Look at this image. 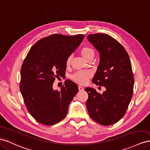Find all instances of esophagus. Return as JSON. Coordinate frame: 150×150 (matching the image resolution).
Returning a JSON list of instances; mask_svg holds the SVG:
<instances>
[{
  "label": "esophagus",
  "mask_w": 150,
  "mask_h": 150,
  "mask_svg": "<svg viewBox=\"0 0 150 150\" xmlns=\"http://www.w3.org/2000/svg\"><path fill=\"white\" fill-rule=\"evenodd\" d=\"M79 90L80 91H81L84 90V88L82 87V86H79Z\"/></svg>",
  "instance_id": "obj_1"
}]
</instances>
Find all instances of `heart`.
Returning a JSON list of instances; mask_svg holds the SVG:
<instances>
[{
	"label": "heart",
	"mask_w": 150,
	"mask_h": 150,
	"mask_svg": "<svg viewBox=\"0 0 150 150\" xmlns=\"http://www.w3.org/2000/svg\"><path fill=\"white\" fill-rule=\"evenodd\" d=\"M81 54L83 57L89 60L93 59L95 56V50L90 47H84L81 50ZM72 55L68 56L66 59V65L69 66L72 60ZM93 76V72L91 71H79L75 72L74 74L72 75L71 78L75 82L79 84H86Z\"/></svg>",
	"instance_id": "1"
}]
</instances>
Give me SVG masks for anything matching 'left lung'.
Segmentation results:
<instances>
[{
    "label": "left lung",
    "mask_w": 150,
    "mask_h": 150,
    "mask_svg": "<svg viewBox=\"0 0 150 150\" xmlns=\"http://www.w3.org/2000/svg\"><path fill=\"white\" fill-rule=\"evenodd\" d=\"M88 41L100 53V62L92 82L106 88L102 94L86 88V107L91 118L103 125L114 124L122 118L130 103L134 78L127 51L112 36L90 34Z\"/></svg>",
    "instance_id": "obj_1"
}]
</instances>
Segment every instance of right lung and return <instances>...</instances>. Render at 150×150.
<instances>
[{"mask_svg":"<svg viewBox=\"0 0 150 150\" xmlns=\"http://www.w3.org/2000/svg\"><path fill=\"white\" fill-rule=\"evenodd\" d=\"M84 37L52 35L38 40L28 52L21 69L19 88L28 112L38 122L52 125L66 116L78 86L68 80L58 91L53 90V83L65 75L66 59Z\"/></svg>","mask_w":150,"mask_h":150,"instance_id":"right-lung-1","label":"right lung"}]
</instances>
